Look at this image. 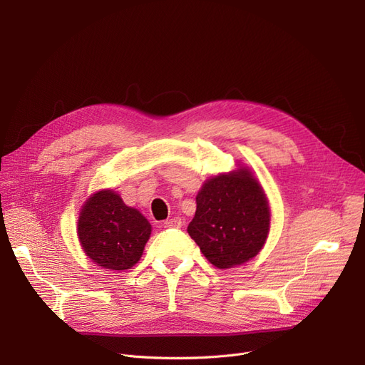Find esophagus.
<instances>
[{
    "label": "esophagus",
    "mask_w": 365,
    "mask_h": 365,
    "mask_svg": "<svg viewBox=\"0 0 365 365\" xmlns=\"http://www.w3.org/2000/svg\"><path fill=\"white\" fill-rule=\"evenodd\" d=\"M164 227L165 228H180L182 227V220L178 218V217H174L171 220L164 221Z\"/></svg>",
    "instance_id": "obj_1"
}]
</instances>
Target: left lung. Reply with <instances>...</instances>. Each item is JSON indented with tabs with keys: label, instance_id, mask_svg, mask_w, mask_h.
Instances as JSON below:
<instances>
[{
	"label": "left lung",
	"instance_id": "obj_1",
	"mask_svg": "<svg viewBox=\"0 0 365 365\" xmlns=\"http://www.w3.org/2000/svg\"><path fill=\"white\" fill-rule=\"evenodd\" d=\"M269 224L271 210L263 187L248 168H239L205 182L187 233L213 266L228 269L260 252Z\"/></svg>",
	"mask_w": 365,
	"mask_h": 365
}]
</instances>
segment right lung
<instances>
[{
    "instance_id": "obj_1",
    "label": "right lung",
    "mask_w": 365,
    "mask_h": 365,
    "mask_svg": "<svg viewBox=\"0 0 365 365\" xmlns=\"http://www.w3.org/2000/svg\"><path fill=\"white\" fill-rule=\"evenodd\" d=\"M152 225L140 210L129 207L111 190L93 194L81 209L78 237L96 264L125 271L141 259Z\"/></svg>"
}]
</instances>
